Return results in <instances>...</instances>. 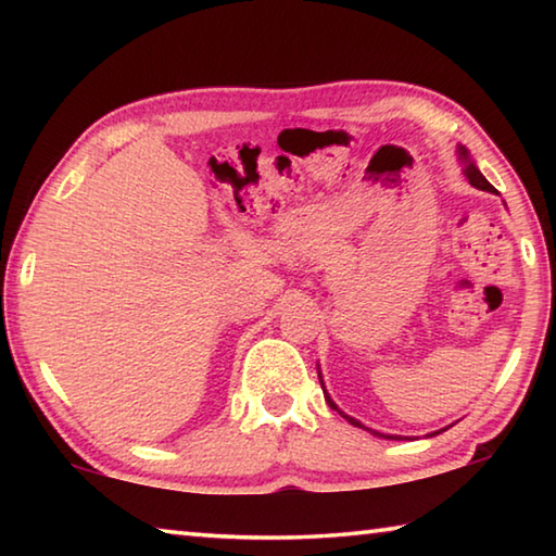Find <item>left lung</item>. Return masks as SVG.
Here are the masks:
<instances>
[{"instance_id": "obj_1", "label": "left lung", "mask_w": 556, "mask_h": 556, "mask_svg": "<svg viewBox=\"0 0 556 556\" xmlns=\"http://www.w3.org/2000/svg\"><path fill=\"white\" fill-rule=\"evenodd\" d=\"M456 154H458V162H460V166H464V176L468 178V184L473 186V188H481V191H495V188L488 184V178L481 174V168L476 166V162L473 159H470V154H468V149L464 147V144H458V149H456ZM318 380H321V388H324V378H321V372H318ZM324 397H326V402H328V407L331 409H336L338 414H341V417H345L348 421H351L353 427H361V429H365V431H370L372 437H380V439H402V437H394V434H382V431H375V429H368L363 425V421H357V419H353V417H348L345 412H341L338 409V404L331 400V394L326 392V388H324ZM441 431H446V429H441ZM439 431H434V434H429V437H437Z\"/></svg>"}]
</instances>
